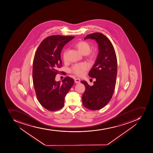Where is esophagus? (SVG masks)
<instances>
[{"label": "esophagus", "mask_w": 153, "mask_h": 153, "mask_svg": "<svg viewBox=\"0 0 153 153\" xmlns=\"http://www.w3.org/2000/svg\"><path fill=\"white\" fill-rule=\"evenodd\" d=\"M80 82V80L79 78H76L75 79V83H79Z\"/></svg>", "instance_id": "34e87169"}]
</instances>
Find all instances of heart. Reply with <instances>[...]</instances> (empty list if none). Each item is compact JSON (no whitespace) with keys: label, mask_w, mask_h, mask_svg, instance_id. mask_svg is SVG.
Listing matches in <instances>:
<instances>
[{"label":"heart","mask_w":153,"mask_h":153,"mask_svg":"<svg viewBox=\"0 0 153 153\" xmlns=\"http://www.w3.org/2000/svg\"><path fill=\"white\" fill-rule=\"evenodd\" d=\"M76 46L77 49L81 53H88L90 49L91 46L88 42L84 41H80L76 43ZM67 51L68 49L65 50L63 53V60L66 61L67 60ZM90 68V65L87 62L78 63L74 65L71 69V71L76 75L77 76H82L84 74L85 72Z\"/></svg>","instance_id":"1"}]
</instances>
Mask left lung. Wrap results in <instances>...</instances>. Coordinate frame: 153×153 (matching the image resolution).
<instances>
[{
	"instance_id": "8db88e82",
	"label": "left lung",
	"mask_w": 153,
	"mask_h": 153,
	"mask_svg": "<svg viewBox=\"0 0 153 153\" xmlns=\"http://www.w3.org/2000/svg\"><path fill=\"white\" fill-rule=\"evenodd\" d=\"M96 40L99 53L88 76L95 78L94 85H89L85 81H81L85 86L82 95V102L85 108L97 110L106 106L110 101L115 90L117 74V60L112 44L102 33L90 34L84 38Z\"/></svg>"
}]
</instances>
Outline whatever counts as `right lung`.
Masks as SVG:
<instances>
[{"mask_svg":"<svg viewBox=\"0 0 153 153\" xmlns=\"http://www.w3.org/2000/svg\"><path fill=\"white\" fill-rule=\"evenodd\" d=\"M74 36L52 35L42 41L35 53L33 62L32 78L37 98L49 111H57L64 106L65 98L74 80L66 77L56 82V74L62 67L60 53L63 46ZM63 73V72H62Z\"/></svg>","mask_w":153,"mask_h":153,"instance_id":"add662e5","label":"right lung"}]
</instances>
